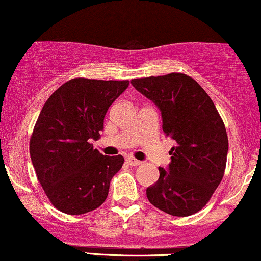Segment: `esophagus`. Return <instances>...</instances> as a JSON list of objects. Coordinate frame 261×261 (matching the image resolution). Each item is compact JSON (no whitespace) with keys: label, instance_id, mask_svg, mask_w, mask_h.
Listing matches in <instances>:
<instances>
[{"label":"esophagus","instance_id":"esophagus-1","mask_svg":"<svg viewBox=\"0 0 261 261\" xmlns=\"http://www.w3.org/2000/svg\"><path fill=\"white\" fill-rule=\"evenodd\" d=\"M126 162H127L130 166H139L140 163H141V161L134 159V157H126Z\"/></svg>","mask_w":261,"mask_h":261}]
</instances>
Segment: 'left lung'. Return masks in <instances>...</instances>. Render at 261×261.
<instances>
[{
    "instance_id": "left-lung-1",
    "label": "left lung",
    "mask_w": 261,
    "mask_h": 261,
    "mask_svg": "<svg viewBox=\"0 0 261 261\" xmlns=\"http://www.w3.org/2000/svg\"><path fill=\"white\" fill-rule=\"evenodd\" d=\"M131 84L161 111L162 130L176 146L167 168L146 190L150 203L171 216L202 210L224 176L228 136L208 94L191 76L171 73L133 79Z\"/></svg>"
}]
</instances>
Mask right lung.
<instances>
[{"mask_svg":"<svg viewBox=\"0 0 261 261\" xmlns=\"http://www.w3.org/2000/svg\"><path fill=\"white\" fill-rule=\"evenodd\" d=\"M128 84V80L75 78L45 101L31 137L30 153L45 194L63 213H88L107 199L124 157L104 156L90 142L99 139L109 107Z\"/></svg>","mask_w":261,"mask_h":261,"instance_id":"right-lung-1","label":"right lung"}]
</instances>
